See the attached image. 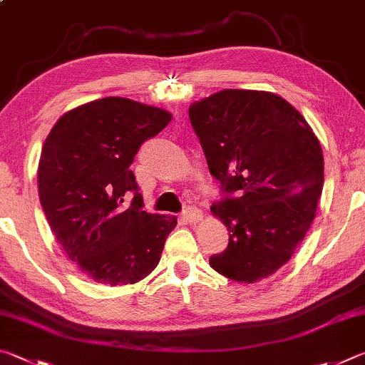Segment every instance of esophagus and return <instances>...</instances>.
<instances>
[{"mask_svg": "<svg viewBox=\"0 0 365 365\" xmlns=\"http://www.w3.org/2000/svg\"><path fill=\"white\" fill-rule=\"evenodd\" d=\"M182 220L186 221L187 225H195V222H199L202 220V212L195 207H187L182 212Z\"/></svg>", "mask_w": 365, "mask_h": 365, "instance_id": "34e87169", "label": "esophagus"}]
</instances>
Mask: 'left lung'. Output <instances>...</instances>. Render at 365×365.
<instances>
[{
  "mask_svg": "<svg viewBox=\"0 0 365 365\" xmlns=\"http://www.w3.org/2000/svg\"><path fill=\"white\" fill-rule=\"evenodd\" d=\"M189 118L222 199L212 213L229 231L216 272L253 284L280 269L316 216L324 157L303 115L277 94L225 89L194 102Z\"/></svg>",
  "mask_w": 365,
  "mask_h": 365,
  "instance_id": "obj_1",
  "label": "left lung"
}]
</instances>
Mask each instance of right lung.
<instances>
[{"mask_svg": "<svg viewBox=\"0 0 365 365\" xmlns=\"http://www.w3.org/2000/svg\"><path fill=\"white\" fill-rule=\"evenodd\" d=\"M171 121L163 108L104 98L63 113L43 144L38 192L68 258L99 284L139 282L155 269L178 220L143 210L130 166Z\"/></svg>", "mask_w": 365, "mask_h": 365, "instance_id": "add662e5", "label": "right lung"}]
</instances>
